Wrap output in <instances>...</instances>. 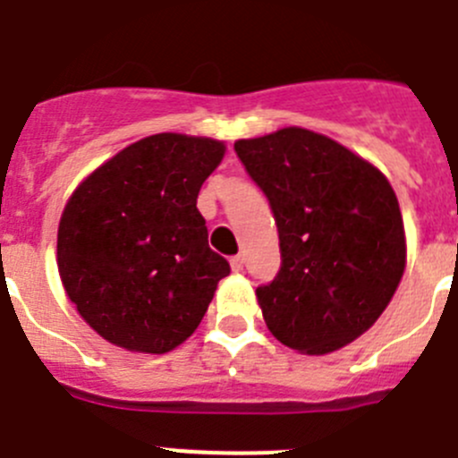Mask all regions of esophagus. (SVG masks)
Returning a JSON list of instances; mask_svg holds the SVG:
<instances>
[{
    "label": "esophagus",
    "instance_id": "1",
    "mask_svg": "<svg viewBox=\"0 0 458 458\" xmlns=\"http://www.w3.org/2000/svg\"><path fill=\"white\" fill-rule=\"evenodd\" d=\"M229 263H232L233 272H242V267H245V261H242V257H233Z\"/></svg>",
    "mask_w": 458,
    "mask_h": 458
}]
</instances>
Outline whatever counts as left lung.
I'll list each match as a JSON object with an SVG mask.
<instances>
[{
    "instance_id": "1",
    "label": "left lung",
    "mask_w": 458,
    "mask_h": 458,
    "mask_svg": "<svg viewBox=\"0 0 458 458\" xmlns=\"http://www.w3.org/2000/svg\"><path fill=\"white\" fill-rule=\"evenodd\" d=\"M270 199L281 270L257 300L276 341L329 354L370 329L400 286L406 236L379 167L301 127L233 145Z\"/></svg>"
}]
</instances>
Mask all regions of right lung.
Listing matches in <instances>:
<instances>
[{
    "label": "right lung",
    "mask_w": 458,
    "mask_h": 458,
    "mask_svg": "<svg viewBox=\"0 0 458 458\" xmlns=\"http://www.w3.org/2000/svg\"><path fill=\"white\" fill-rule=\"evenodd\" d=\"M222 140L147 136L92 170L58 222L56 263L79 316L104 341L165 354L191 338L229 263L197 211Z\"/></svg>",
    "instance_id": "add662e5"
}]
</instances>
